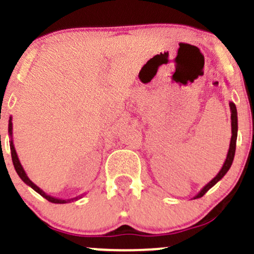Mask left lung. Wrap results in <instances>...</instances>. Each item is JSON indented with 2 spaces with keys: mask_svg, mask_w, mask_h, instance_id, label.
I'll list each match as a JSON object with an SVG mask.
<instances>
[{
  "mask_svg": "<svg viewBox=\"0 0 254 254\" xmlns=\"http://www.w3.org/2000/svg\"><path fill=\"white\" fill-rule=\"evenodd\" d=\"M230 111H231V132H232V136H231V141H230V147H229V152H227V156H226V160H225V162H224V165H222V168H221V170H220V172L217 173V175L215 176L214 178H212L211 181H210L209 183H207L206 186L204 187V188L201 189V190L199 191V193L196 194V195L194 196L193 199L201 198V196H203L204 194H205L210 188H212V187H214L215 184H216L217 182H219L220 179L222 178V177L226 175L227 171H229L230 167H231L232 162H234L235 151H236L237 130H238V125H237V109H236V106H235L234 102H230Z\"/></svg>",
  "mask_w": 254,
  "mask_h": 254,
  "instance_id": "left-lung-1",
  "label": "left lung"
}]
</instances>
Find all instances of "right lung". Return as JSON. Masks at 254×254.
<instances>
[{
	"instance_id": "obj_1",
	"label": "right lung",
	"mask_w": 254,
	"mask_h": 254,
	"mask_svg": "<svg viewBox=\"0 0 254 254\" xmlns=\"http://www.w3.org/2000/svg\"><path fill=\"white\" fill-rule=\"evenodd\" d=\"M12 130H13V124H12V117H9V122H8V134L9 136H11V141H9V147H11V155H12V162H13V166H14V170H16L17 175L19 176V178L22 179L23 182H24L27 186H29L30 188L34 189L37 193H39L40 195L43 196V198L47 199L48 201H50V203H54V204H65V203H70V201H73V200H78V199L82 198V195H78L76 196V198H72V199H59V198H55V196H51L49 195V194L45 193L44 190H42V189L39 188V187L37 186V184L33 183L32 181H30L29 178H28L27 173H25L24 168H23V166L20 165V161L19 158H18V155L16 152V148H14V145H13V140H12Z\"/></svg>"
}]
</instances>
